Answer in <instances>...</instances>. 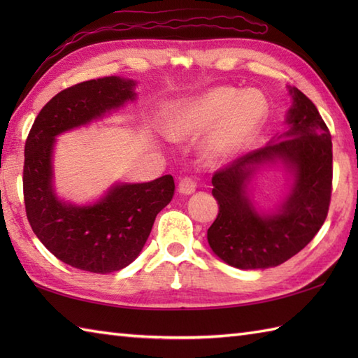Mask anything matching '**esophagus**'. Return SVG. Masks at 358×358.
<instances>
[{
  "label": "esophagus",
  "mask_w": 358,
  "mask_h": 358,
  "mask_svg": "<svg viewBox=\"0 0 358 358\" xmlns=\"http://www.w3.org/2000/svg\"><path fill=\"white\" fill-rule=\"evenodd\" d=\"M195 189H196V181L192 177H183L180 180V185H178L180 194L191 195L195 192Z\"/></svg>",
  "instance_id": "34e87169"
}]
</instances>
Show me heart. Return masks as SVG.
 Segmentation results:
<instances>
[{"label":"heart","mask_w":358,"mask_h":358,"mask_svg":"<svg viewBox=\"0 0 358 358\" xmlns=\"http://www.w3.org/2000/svg\"><path fill=\"white\" fill-rule=\"evenodd\" d=\"M269 113V104L260 90L240 92L220 86L181 106L171 123L173 135L199 134L214 127L209 138L212 157L237 154L260 132Z\"/></svg>","instance_id":"heart-1"}]
</instances>
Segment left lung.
<instances>
[{"label":"left lung","mask_w":358,"mask_h":358,"mask_svg":"<svg viewBox=\"0 0 358 358\" xmlns=\"http://www.w3.org/2000/svg\"><path fill=\"white\" fill-rule=\"evenodd\" d=\"M292 106L287 131L264 148L249 152L212 177L218 215L208 229L215 255L238 269L278 266L299 254L320 231L332 194V141L315 104L289 87ZM280 159L294 172L293 191L271 216L258 215L245 195L258 165Z\"/></svg>","instance_id":"8db88e82"}]
</instances>
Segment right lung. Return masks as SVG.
Wrapping results in <instances>:
<instances>
[{
	"label": "right lung",
	"mask_w": 358,
	"mask_h": 358,
	"mask_svg": "<svg viewBox=\"0 0 358 358\" xmlns=\"http://www.w3.org/2000/svg\"><path fill=\"white\" fill-rule=\"evenodd\" d=\"M135 83L106 77L57 94L34 121L24 146L22 192L30 227L58 260L81 271L109 273L131 264L146 243L175 183L163 175L149 183H121L100 201L75 206L57 199L52 185L55 136L87 124L134 100Z\"/></svg>",
	"instance_id": "right-lung-1"
}]
</instances>
